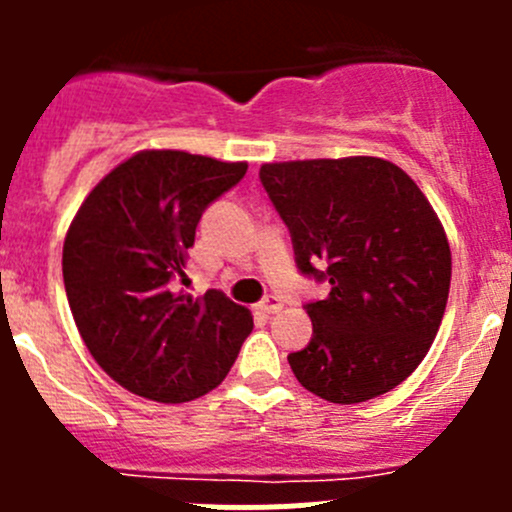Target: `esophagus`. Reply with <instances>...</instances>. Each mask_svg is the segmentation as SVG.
I'll use <instances>...</instances> for the list:
<instances>
[{
  "label": "esophagus",
  "mask_w": 512,
  "mask_h": 512,
  "mask_svg": "<svg viewBox=\"0 0 512 512\" xmlns=\"http://www.w3.org/2000/svg\"><path fill=\"white\" fill-rule=\"evenodd\" d=\"M257 307H260L262 314H275V312H280V309H282V302L275 297V294H270V297L262 299V302L257 304Z\"/></svg>",
  "instance_id": "1"
}]
</instances>
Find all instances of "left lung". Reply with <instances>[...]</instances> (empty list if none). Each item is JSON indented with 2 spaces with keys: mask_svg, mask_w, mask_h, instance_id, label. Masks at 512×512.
<instances>
[{
  "mask_svg": "<svg viewBox=\"0 0 512 512\" xmlns=\"http://www.w3.org/2000/svg\"><path fill=\"white\" fill-rule=\"evenodd\" d=\"M302 275L329 282L304 304L312 339L287 356L307 391L359 404L399 386L441 327L451 247L431 203L399 165L356 156L260 168Z\"/></svg>",
  "mask_w": 512,
  "mask_h": 512,
  "instance_id": "8db88e82",
  "label": "left lung"
}]
</instances>
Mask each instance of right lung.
Returning a JSON list of instances; mask_svg holds the SVG:
<instances>
[{"mask_svg":"<svg viewBox=\"0 0 512 512\" xmlns=\"http://www.w3.org/2000/svg\"><path fill=\"white\" fill-rule=\"evenodd\" d=\"M247 163L141 151L113 168L64 240V287L81 339L123 389L183 404L225 379L252 314L218 289L175 292L195 227Z\"/></svg>","mask_w":512,"mask_h":512,"instance_id":"1","label":"right lung"}]
</instances>
